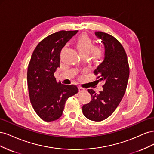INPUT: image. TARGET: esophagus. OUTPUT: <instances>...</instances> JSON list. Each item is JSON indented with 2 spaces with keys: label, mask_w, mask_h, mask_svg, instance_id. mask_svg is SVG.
Here are the masks:
<instances>
[{
  "label": "esophagus",
  "mask_w": 154,
  "mask_h": 154,
  "mask_svg": "<svg viewBox=\"0 0 154 154\" xmlns=\"http://www.w3.org/2000/svg\"><path fill=\"white\" fill-rule=\"evenodd\" d=\"M78 89H79V92H83V91H85V88H83V87H79Z\"/></svg>",
  "instance_id": "esophagus-1"
}]
</instances>
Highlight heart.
I'll list each match as a JSON object with an SVG mask.
<instances>
[{"instance_id":"obj_1","label":"heart","mask_w":154,"mask_h":154,"mask_svg":"<svg viewBox=\"0 0 154 154\" xmlns=\"http://www.w3.org/2000/svg\"><path fill=\"white\" fill-rule=\"evenodd\" d=\"M78 49L83 54L86 55L90 51V54L95 58H100L103 53L102 49L99 46H93V40L87 35H81L76 40Z\"/></svg>"}]
</instances>
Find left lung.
Returning a JSON list of instances; mask_svg holds the SVG:
<instances>
[{"label": "left lung", "instance_id": "obj_1", "mask_svg": "<svg viewBox=\"0 0 154 154\" xmlns=\"http://www.w3.org/2000/svg\"><path fill=\"white\" fill-rule=\"evenodd\" d=\"M95 35L104 44L105 58L94 73L105 84L98 94L93 89L87 90L92 100L83 106L82 112L87 119L101 122L109 118L120 103L127 87L130 70L127 54L119 42L103 32L96 31Z\"/></svg>", "mask_w": 154, "mask_h": 154}]
</instances>
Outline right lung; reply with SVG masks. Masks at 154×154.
<instances>
[{
    "mask_svg": "<svg viewBox=\"0 0 154 154\" xmlns=\"http://www.w3.org/2000/svg\"><path fill=\"white\" fill-rule=\"evenodd\" d=\"M78 31H60L45 37L36 45L28 65L27 86L32 106L45 122L61 117L65 103L78 92L74 85L57 82L54 74L60 67V54Z\"/></svg>",
    "mask_w": 154,
    "mask_h": 154,
    "instance_id": "right-lung-1",
    "label": "right lung"
}]
</instances>
